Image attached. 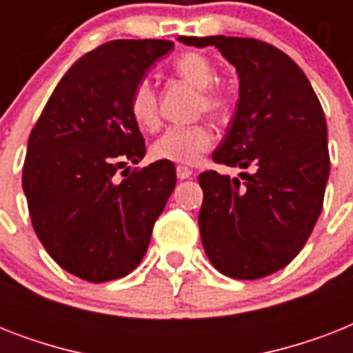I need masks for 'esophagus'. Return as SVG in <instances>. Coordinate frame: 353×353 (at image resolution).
<instances>
[{
    "label": "esophagus",
    "instance_id": "34e87169",
    "mask_svg": "<svg viewBox=\"0 0 353 353\" xmlns=\"http://www.w3.org/2000/svg\"><path fill=\"white\" fill-rule=\"evenodd\" d=\"M176 174H177V179H188V177L192 176V170L187 168V166H177Z\"/></svg>",
    "mask_w": 353,
    "mask_h": 353
}]
</instances>
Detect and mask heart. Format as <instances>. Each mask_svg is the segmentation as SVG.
Here are the masks:
<instances>
[{"mask_svg":"<svg viewBox=\"0 0 353 353\" xmlns=\"http://www.w3.org/2000/svg\"><path fill=\"white\" fill-rule=\"evenodd\" d=\"M174 73L198 90L196 112L214 119H227L232 110V95L225 85L216 82V65L201 52H183L172 63ZM130 113L141 130L154 132L159 126V99L150 80H139L130 95ZM214 144L209 124L196 122L188 126H170L152 144L155 159L179 165H194Z\"/></svg>","mask_w":353,"mask_h":353,"instance_id":"1","label":"heart"}]
</instances>
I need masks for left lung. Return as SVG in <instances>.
I'll return each mask as SVG.
<instances>
[{
  "mask_svg": "<svg viewBox=\"0 0 353 353\" xmlns=\"http://www.w3.org/2000/svg\"><path fill=\"white\" fill-rule=\"evenodd\" d=\"M179 41L214 46L240 77L236 112L212 159L245 170L240 177L199 174L205 252L231 279H263L301 252L323 210L330 176L323 106L302 69L265 41L238 36Z\"/></svg>",
  "mask_w": 353,
  "mask_h": 353,
  "instance_id": "left-lung-1",
  "label": "left lung"
}]
</instances>
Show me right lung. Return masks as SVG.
Masks as SVG:
<instances>
[{
	"label": "right lung",
	"instance_id": "obj_1",
	"mask_svg": "<svg viewBox=\"0 0 353 353\" xmlns=\"http://www.w3.org/2000/svg\"><path fill=\"white\" fill-rule=\"evenodd\" d=\"M170 40H113L85 52L49 97L29 135L23 192L38 240L82 280L101 284L132 273L176 187V166L146 154L130 95Z\"/></svg>",
	"mask_w": 353,
	"mask_h": 353
}]
</instances>
